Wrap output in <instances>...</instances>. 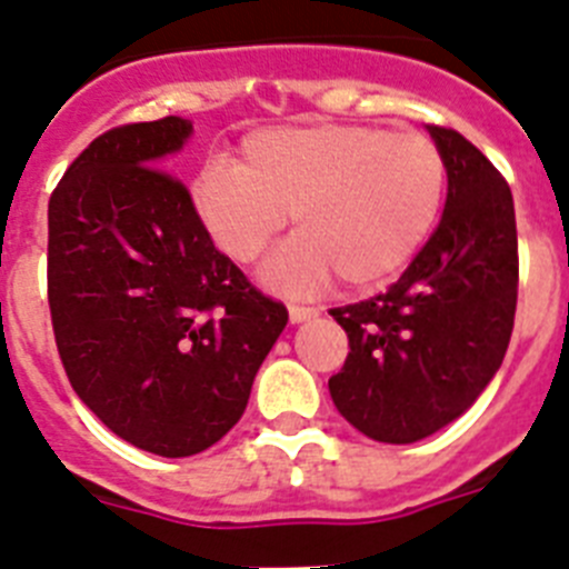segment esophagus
<instances>
[{
    "label": "esophagus",
    "instance_id": "34e87169",
    "mask_svg": "<svg viewBox=\"0 0 569 569\" xmlns=\"http://www.w3.org/2000/svg\"><path fill=\"white\" fill-rule=\"evenodd\" d=\"M320 311L315 309V306H300V303H291L289 306V320L291 322H306L311 320V317H317Z\"/></svg>",
    "mask_w": 569,
    "mask_h": 569
}]
</instances>
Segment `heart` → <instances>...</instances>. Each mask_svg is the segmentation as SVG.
<instances>
[{
    "label": "heart",
    "mask_w": 569,
    "mask_h": 569,
    "mask_svg": "<svg viewBox=\"0 0 569 569\" xmlns=\"http://www.w3.org/2000/svg\"><path fill=\"white\" fill-rule=\"evenodd\" d=\"M445 198V161L422 132L366 124L269 127L238 163L209 161L192 183L203 229L234 263H252L286 227L297 238L263 280L311 295L335 274L351 289L388 283L422 249Z\"/></svg>",
    "instance_id": "heart-1"
}]
</instances>
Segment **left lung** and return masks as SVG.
I'll list each match as a JSON object with an SVG mask.
<instances>
[{
    "mask_svg": "<svg viewBox=\"0 0 569 569\" xmlns=\"http://www.w3.org/2000/svg\"><path fill=\"white\" fill-rule=\"evenodd\" d=\"M428 132L448 172L442 221L386 295L329 311L348 335L331 399L388 445L431 437L473 406L505 360L519 295L508 181L457 130Z\"/></svg>",
    "mask_w": 569,
    "mask_h": 569,
    "instance_id": "obj_1",
    "label": "left lung"
}]
</instances>
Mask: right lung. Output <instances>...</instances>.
I'll return each mask as SVG.
<instances>
[{"label":"right lung","mask_w":569,"mask_h":569,"mask_svg":"<svg viewBox=\"0 0 569 569\" xmlns=\"http://www.w3.org/2000/svg\"><path fill=\"white\" fill-rule=\"evenodd\" d=\"M189 136L178 116L112 127L48 203V303L70 386L116 437L167 459L227 437L289 320L161 170Z\"/></svg>","instance_id":"add662e5"}]
</instances>
